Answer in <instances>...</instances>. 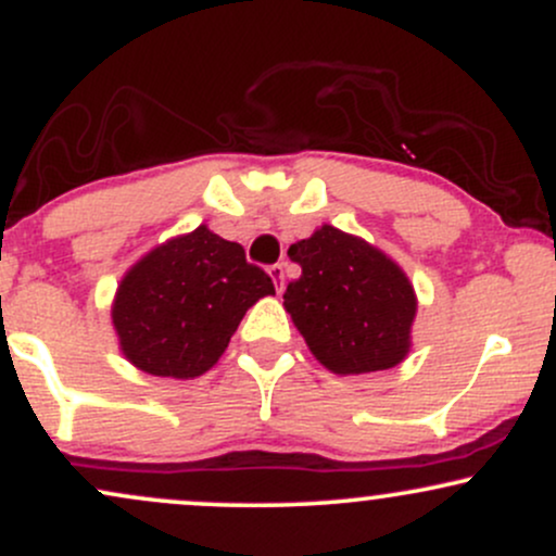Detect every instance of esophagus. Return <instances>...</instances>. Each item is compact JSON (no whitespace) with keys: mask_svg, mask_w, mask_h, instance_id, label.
I'll list each match as a JSON object with an SVG mask.
<instances>
[{"mask_svg":"<svg viewBox=\"0 0 556 556\" xmlns=\"http://www.w3.org/2000/svg\"><path fill=\"white\" fill-rule=\"evenodd\" d=\"M269 277H271L274 287H277V292H282L285 290V266L282 264H274L271 269H269Z\"/></svg>","mask_w":556,"mask_h":556,"instance_id":"esophagus-1","label":"esophagus"}]
</instances>
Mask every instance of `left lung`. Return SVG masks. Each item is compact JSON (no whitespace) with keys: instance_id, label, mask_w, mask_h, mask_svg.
Returning <instances> with one entry per match:
<instances>
[{"instance_id":"left-lung-1","label":"left lung","mask_w":556,"mask_h":556,"mask_svg":"<svg viewBox=\"0 0 556 556\" xmlns=\"http://www.w3.org/2000/svg\"><path fill=\"white\" fill-rule=\"evenodd\" d=\"M287 256L303 274L287 287L285 311L327 371L374 374L407 358L418 295L397 261L331 225L298 240Z\"/></svg>"}]
</instances>
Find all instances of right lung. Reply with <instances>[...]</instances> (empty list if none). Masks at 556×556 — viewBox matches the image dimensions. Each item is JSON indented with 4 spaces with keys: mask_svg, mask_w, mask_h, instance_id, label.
Instances as JSON below:
<instances>
[{
    "mask_svg": "<svg viewBox=\"0 0 556 556\" xmlns=\"http://www.w3.org/2000/svg\"><path fill=\"white\" fill-rule=\"evenodd\" d=\"M274 295L271 277L248 264L240 242L206 225L143 253L119 279L112 327L138 371L195 379L225 355L242 316Z\"/></svg>",
    "mask_w": 556,
    "mask_h": 556,
    "instance_id": "right-lung-1",
    "label": "right lung"
}]
</instances>
